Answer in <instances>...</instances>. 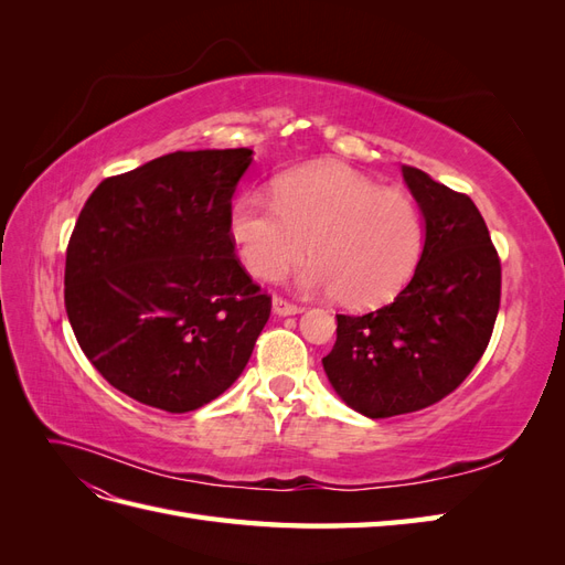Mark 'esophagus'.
Returning a JSON list of instances; mask_svg holds the SVG:
<instances>
[{"label":"esophagus","mask_w":565,"mask_h":565,"mask_svg":"<svg viewBox=\"0 0 565 565\" xmlns=\"http://www.w3.org/2000/svg\"><path fill=\"white\" fill-rule=\"evenodd\" d=\"M270 309H273V313H276V316H297V313H301V311H303L301 306H297V303H289V301L280 299V297H273V301H270Z\"/></svg>","instance_id":"esophagus-1"}]
</instances>
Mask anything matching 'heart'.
I'll return each mask as SVG.
<instances>
[{"instance_id": "obj_1", "label": "heart", "mask_w": 565, "mask_h": 565, "mask_svg": "<svg viewBox=\"0 0 565 565\" xmlns=\"http://www.w3.org/2000/svg\"><path fill=\"white\" fill-rule=\"evenodd\" d=\"M228 235L259 280L282 278L309 243L313 264L301 282L334 292L347 309H370L396 295L424 243L413 200L324 162L280 177L273 198L243 193L228 212Z\"/></svg>"}]
</instances>
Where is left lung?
I'll list each match as a JSON object with an SVG mask.
<instances>
[{
  "mask_svg": "<svg viewBox=\"0 0 565 565\" xmlns=\"http://www.w3.org/2000/svg\"><path fill=\"white\" fill-rule=\"evenodd\" d=\"M403 179L424 218V247L401 295L365 316H337L322 370L337 396L370 419L446 398L488 347L502 268L481 212L415 167Z\"/></svg>",
  "mask_w": 565,
  "mask_h": 565,
  "instance_id": "obj_1",
  "label": "left lung"
}]
</instances>
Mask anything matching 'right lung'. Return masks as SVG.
Listing matches in <instances>:
<instances>
[{
    "label": "right lung",
    "instance_id": "obj_1",
    "mask_svg": "<svg viewBox=\"0 0 565 565\" xmlns=\"http://www.w3.org/2000/svg\"><path fill=\"white\" fill-rule=\"evenodd\" d=\"M249 148L177 150L106 179L65 256L84 355L129 398L191 413L241 377L270 297L235 256L228 212Z\"/></svg>",
    "mask_w": 565,
    "mask_h": 565
}]
</instances>
